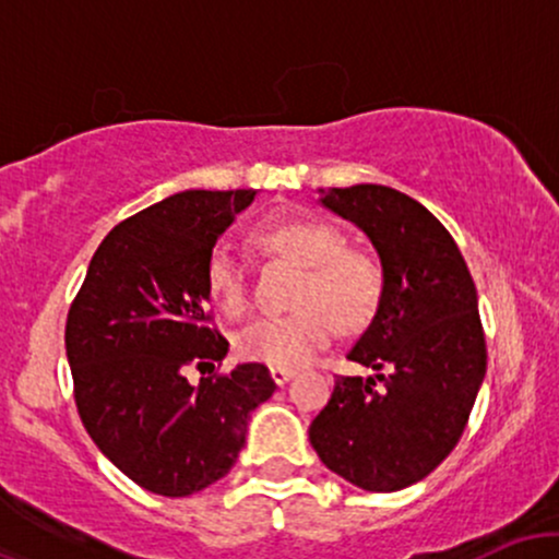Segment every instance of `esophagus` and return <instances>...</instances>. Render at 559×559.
<instances>
[{
    "label": "esophagus",
    "mask_w": 559,
    "mask_h": 559,
    "mask_svg": "<svg viewBox=\"0 0 559 559\" xmlns=\"http://www.w3.org/2000/svg\"><path fill=\"white\" fill-rule=\"evenodd\" d=\"M271 376H273V381L278 383V386H284L286 381H292V378H294V370L292 368H271Z\"/></svg>",
    "instance_id": "34e87169"
}]
</instances>
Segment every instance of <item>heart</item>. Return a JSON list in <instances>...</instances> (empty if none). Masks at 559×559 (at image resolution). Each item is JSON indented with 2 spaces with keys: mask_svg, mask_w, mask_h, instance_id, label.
Wrapping results in <instances>:
<instances>
[{
  "mask_svg": "<svg viewBox=\"0 0 559 559\" xmlns=\"http://www.w3.org/2000/svg\"><path fill=\"white\" fill-rule=\"evenodd\" d=\"M262 252L278 254L305 267L297 292L299 310L262 318L236 338L243 360L271 368L310 362L336 336L338 323L362 325L381 301L383 275L373 258L344 247V234L318 217H273L249 234ZM204 286L223 316L239 320L249 312L243 267L226 247H217L204 267Z\"/></svg>",
  "mask_w": 559,
  "mask_h": 559,
  "instance_id": "obj_1",
  "label": "heart"
}]
</instances>
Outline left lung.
<instances>
[{"mask_svg":"<svg viewBox=\"0 0 559 559\" xmlns=\"http://www.w3.org/2000/svg\"><path fill=\"white\" fill-rule=\"evenodd\" d=\"M320 204L368 236L381 260V301L310 423L329 471L365 491L418 484L457 447L486 376L478 294L449 230L402 191L378 183L320 189Z\"/></svg>","mask_w":559,"mask_h":559,"instance_id":"8db88e82","label":"left lung"}]
</instances>
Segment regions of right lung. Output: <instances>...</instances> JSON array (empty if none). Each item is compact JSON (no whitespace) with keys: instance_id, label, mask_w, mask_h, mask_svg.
<instances>
[{"instance_id":"obj_1","label":"right lung","mask_w":559,"mask_h":559,"mask_svg":"<svg viewBox=\"0 0 559 559\" xmlns=\"http://www.w3.org/2000/svg\"><path fill=\"white\" fill-rule=\"evenodd\" d=\"M258 191H181L118 223L88 262L68 312L75 407L94 444L133 484L189 497L239 460L247 420L271 400L265 365L215 370L228 342L210 325L204 267Z\"/></svg>"}]
</instances>
